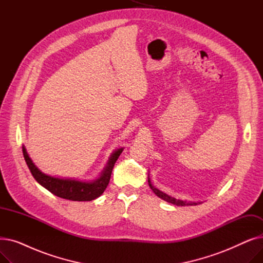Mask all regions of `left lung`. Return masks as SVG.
<instances>
[{"label":"left lung","instance_id":"left-lung-1","mask_svg":"<svg viewBox=\"0 0 263 263\" xmlns=\"http://www.w3.org/2000/svg\"><path fill=\"white\" fill-rule=\"evenodd\" d=\"M148 184L150 186V189L154 191L155 194L160 197L161 199L167 201L170 203H173V204H176V205H196V204H199L201 203L202 201H186V200H182V199H177L175 197H172L170 196L168 194H166V193H164L162 191H160L159 189H157L153 183H151V180L149 178V174H148Z\"/></svg>","mask_w":263,"mask_h":263}]
</instances>
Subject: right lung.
I'll return each mask as SVG.
<instances>
[{
  "mask_svg": "<svg viewBox=\"0 0 263 263\" xmlns=\"http://www.w3.org/2000/svg\"><path fill=\"white\" fill-rule=\"evenodd\" d=\"M122 150L123 147L113 151V154L110 155L105 167L103 168L98 178H96L90 181H82L74 178H60L43 173L36 166L32 159L30 158L25 146H22L24 160L27 164V166H29L33 177L35 178V180L41 186H44L49 192H51L55 196L73 201H90L102 195V193L104 192L109 182L114 165L117 159L119 158L120 154L122 153Z\"/></svg>",
  "mask_w": 263,
  "mask_h": 263,
  "instance_id": "right-lung-1",
  "label": "right lung"
}]
</instances>
